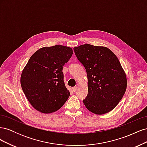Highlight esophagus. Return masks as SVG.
Segmentation results:
<instances>
[{"mask_svg":"<svg viewBox=\"0 0 147 147\" xmlns=\"http://www.w3.org/2000/svg\"><path fill=\"white\" fill-rule=\"evenodd\" d=\"M77 90V86H75V87H73V88H72V91H73L74 92H76Z\"/></svg>","mask_w":147,"mask_h":147,"instance_id":"1","label":"esophagus"}]
</instances>
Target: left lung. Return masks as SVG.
I'll return each mask as SVG.
<instances>
[{"mask_svg":"<svg viewBox=\"0 0 147 147\" xmlns=\"http://www.w3.org/2000/svg\"><path fill=\"white\" fill-rule=\"evenodd\" d=\"M86 69L88 93L83 102L88 110L103 115L121 100L127 87L125 72L117 56L104 47L84 44L74 48Z\"/></svg>","mask_w":147,"mask_h":147,"instance_id":"left-lung-1","label":"left lung"}]
</instances>
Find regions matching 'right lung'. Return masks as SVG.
<instances>
[{
  "mask_svg": "<svg viewBox=\"0 0 147 147\" xmlns=\"http://www.w3.org/2000/svg\"><path fill=\"white\" fill-rule=\"evenodd\" d=\"M72 49L63 45L39 49L30 57L21 76V85L33 107L43 113L55 112L68 99L63 68L72 56Z\"/></svg>",
  "mask_w": 147,
  "mask_h": 147,
  "instance_id": "obj_1",
  "label": "right lung"
}]
</instances>
